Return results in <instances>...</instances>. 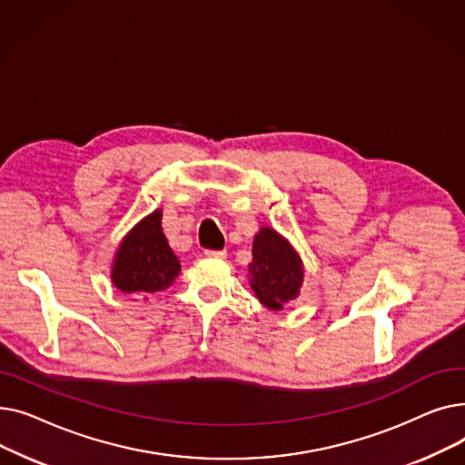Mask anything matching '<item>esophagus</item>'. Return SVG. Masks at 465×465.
Wrapping results in <instances>:
<instances>
[{"label": "esophagus", "instance_id": "obj_1", "mask_svg": "<svg viewBox=\"0 0 465 465\" xmlns=\"http://www.w3.org/2000/svg\"><path fill=\"white\" fill-rule=\"evenodd\" d=\"M207 258H218V260H224L228 256L226 251H205Z\"/></svg>", "mask_w": 465, "mask_h": 465}]
</instances>
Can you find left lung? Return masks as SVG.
Listing matches in <instances>:
<instances>
[{
    "label": "left lung",
    "mask_w": 465,
    "mask_h": 465,
    "mask_svg": "<svg viewBox=\"0 0 465 465\" xmlns=\"http://www.w3.org/2000/svg\"><path fill=\"white\" fill-rule=\"evenodd\" d=\"M303 262L298 251L277 230L263 226L254 235L249 281L258 302L270 311H282L300 296Z\"/></svg>",
    "instance_id": "8db88e82"
}]
</instances>
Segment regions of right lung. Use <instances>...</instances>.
Wrapping results in <instances>:
<instances>
[{"instance_id": "1", "label": "right lung", "mask_w": 465, "mask_h": 465, "mask_svg": "<svg viewBox=\"0 0 465 465\" xmlns=\"http://www.w3.org/2000/svg\"><path fill=\"white\" fill-rule=\"evenodd\" d=\"M181 273V262L162 232V211L141 218L124 235L113 256L111 282L124 294H149L165 290Z\"/></svg>"}]
</instances>
